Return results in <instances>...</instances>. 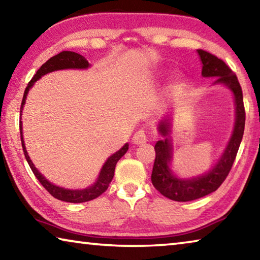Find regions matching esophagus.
<instances>
[{"label":"esophagus","mask_w":260,"mask_h":260,"mask_svg":"<svg viewBox=\"0 0 260 260\" xmlns=\"http://www.w3.org/2000/svg\"><path fill=\"white\" fill-rule=\"evenodd\" d=\"M133 142L134 144H142L147 142V134L143 129H139L138 132H135V134L133 136Z\"/></svg>","instance_id":"34e87169"}]
</instances>
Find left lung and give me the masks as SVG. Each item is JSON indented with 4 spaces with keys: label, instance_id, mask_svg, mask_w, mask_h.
Listing matches in <instances>:
<instances>
[{
    "label": "left lung",
    "instance_id": "1",
    "mask_svg": "<svg viewBox=\"0 0 260 260\" xmlns=\"http://www.w3.org/2000/svg\"><path fill=\"white\" fill-rule=\"evenodd\" d=\"M197 52H199L202 64H203L202 76L217 77V80L214 83H223L234 94L236 121L234 132H233L228 146L220 160L209 173H206L203 177L191 180L178 179L171 172L169 162L171 157H172L171 156L172 146H171L170 140L167 139V135L170 133V122L169 119L160 121L158 129L165 139L158 141L155 146L156 158L152 167L151 181L153 187L161 195L177 202H189L201 199V197L215 191L221 186V183L225 181L228 173L232 170L233 164H234L244 133L245 110L243 104V94H242V88L235 73L232 71L225 61L218 58L217 56L203 49H199Z\"/></svg>",
    "mask_w": 260,
    "mask_h": 260
}]
</instances>
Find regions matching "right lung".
Returning <instances> with one entry per match:
<instances>
[{
    "mask_svg": "<svg viewBox=\"0 0 260 260\" xmlns=\"http://www.w3.org/2000/svg\"><path fill=\"white\" fill-rule=\"evenodd\" d=\"M89 67V63L85 58V57L81 56L80 54H77V52L73 51H61L59 54L52 56L50 59H48L42 67L38 70L37 73L34 74L32 80L28 82L27 87H26L23 101H21V107H20V114L21 110L25 104L26 96L29 90V88L33 86V83L40 79L45 74L56 71V70H63V69H87ZM19 128H20V140H21V146H23L24 155L26 160H27L30 170L33 171V173L37 179L40 181L43 187L46 188V190L50 193L51 196H54L55 199L64 202H69V203H82V202H88L91 200H95L96 197L102 195V193L107 190L110 182L113 179L114 175V169H116L117 161L120 159V158L125 155L126 151L128 150V144H125L119 151L113 153L111 157L108 158V160L105 161V164L102 167V171H101L99 180L96 181L93 186L82 189V190H69V189H64L60 187H57L55 184L50 183L47 179H45L43 175L35 169L32 160L29 159V156L27 155V151H26L24 140H23V132H21V121H19Z\"/></svg>",
    "mask_w": 260,
    "mask_h": 260,
    "instance_id": "obj_1",
    "label": "right lung"
}]
</instances>
